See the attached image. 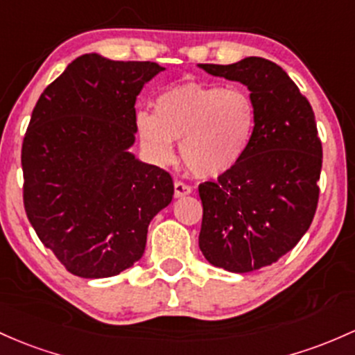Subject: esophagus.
Returning <instances> with one entry per match:
<instances>
[{
    "mask_svg": "<svg viewBox=\"0 0 355 355\" xmlns=\"http://www.w3.org/2000/svg\"><path fill=\"white\" fill-rule=\"evenodd\" d=\"M191 186L184 184L181 181H174V198H182V196H188L191 194Z\"/></svg>",
    "mask_w": 355,
    "mask_h": 355,
    "instance_id": "34e87169",
    "label": "esophagus"
}]
</instances>
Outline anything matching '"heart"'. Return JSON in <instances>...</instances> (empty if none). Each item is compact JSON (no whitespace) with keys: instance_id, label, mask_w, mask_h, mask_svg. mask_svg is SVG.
<instances>
[{"instance_id":"obj_1","label":"heart","mask_w":355,"mask_h":355,"mask_svg":"<svg viewBox=\"0 0 355 355\" xmlns=\"http://www.w3.org/2000/svg\"><path fill=\"white\" fill-rule=\"evenodd\" d=\"M135 127L148 157L166 164L181 140L186 169L200 179L230 173L249 152L257 128V108L242 87L184 83L155 100V113H137Z\"/></svg>"}]
</instances>
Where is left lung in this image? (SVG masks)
<instances>
[{"label": "left lung", "instance_id": "8db88e82", "mask_svg": "<svg viewBox=\"0 0 355 355\" xmlns=\"http://www.w3.org/2000/svg\"><path fill=\"white\" fill-rule=\"evenodd\" d=\"M198 67L247 86L257 108L245 157L218 181L200 184L205 259L228 272H250L279 261L313 222L322 171L313 110L288 72L262 57Z\"/></svg>", "mask_w": 355, "mask_h": 355}]
</instances>
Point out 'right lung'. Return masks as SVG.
<instances>
[{
    "mask_svg": "<svg viewBox=\"0 0 355 355\" xmlns=\"http://www.w3.org/2000/svg\"><path fill=\"white\" fill-rule=\"evenodd\" d=\"M162 71L85 54L33 108L21 147L25 211L74 276L100 279L132 268L148 223L173 201L169 173L130 152L137 96Z\"/></svg>",
    "mask_w": 355,
    "mask_h": 355,
    "instance_id": "1",
    "label": "right lung"
}]
</instances>
